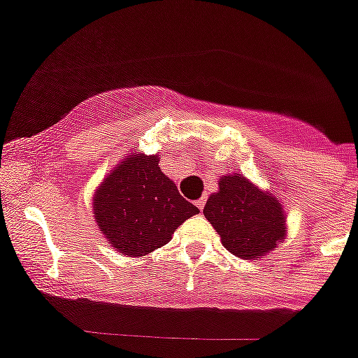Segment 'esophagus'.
Instances as JSON below:
<instances>
[{"instance_id": "obj_1", "label": "esophagus", "mask_w": 358, "mask_h": 358, "mask_svg": "<svg viewBox=\"0 0 358 358\" xmlns=\"http://www.w3.org/2000/svg\"><path fill=\"white\" fill-rule=\"evenodd\" d=\"M195 204H197V208H199V210H204V204H206V199H204V197H202V199H199V201L197 202H195Z\"/></svg>"}]
</instances>
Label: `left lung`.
<instances>
[{
  "label": "left lung",
  "instance_id": "8db88e82",
  "mask_svg": "<svg viewBox=\"0 0 358 358\" xmlns=\"http://www.w3.org/2000/svg\"><path fill=\"white\" fill-rule=\"evenodd\" d=\"M204 217L222 245L243 260H258L285 238L287 217L271 192H262L240 173L222 176L218 192L210 195Z\"/></svg>",
  "mask_w": 358,
  "mask_h": 358
}]
</instances>
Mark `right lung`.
Returning a JSON list of instances; mask_svg holds the SVG:
<instances>
[{"mask_svg": "<svg viewBox=\"0 0 358 358\" xmlns=\"http://www.w3.org/2000/svg\"><path fill=\"white\" fill-rule=\"evenodd\" d=\"M94 220L107 242L127 256H145L172 240L199 213L159 169V156L131 154L98 186Z\"/></svg>", "mask_w": 358, "mask_h": 358, "instance_id": "obj_1", "label": "right lung"}]
</instances>
